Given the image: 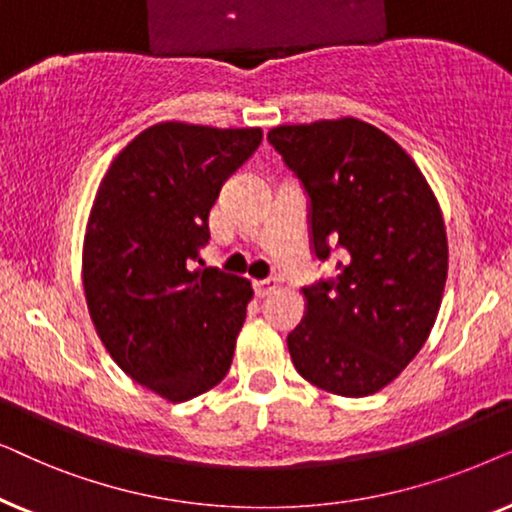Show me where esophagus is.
Masks as SVG:
<instances>
[{
    "mask_svg": "<svg viewBox=\"0 0 512 512\" xmlns=\"http://www.w3.org/2000/svg\"><path fill=\"white\" fill-rule=\"evenodd\" d=\"M252 288H255L257 297H267L278 288V281H276V278H264V281H255Z\"/></svg>",
    "mask_w": 512,
    "mask_h": 512,
    "instance_id": "1",
    "label": "esophagus"
}]
</instances>
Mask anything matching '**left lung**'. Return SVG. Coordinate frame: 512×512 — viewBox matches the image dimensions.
Listing matches in <instances>:
<instances>
[{
  "mask_svg": "<svg viewBox=\"0 0 512 512\" xmlns=\"http://www.w3.org/2000/svg\"><path fill=\"white\" fill-rule=\"evenodd\" d=\"M269 142L309 194L318 260L342 250L335 281L304 288L290 358L313 386L365 398L412 363L438 318L449 260L440 203L412 156L367 121L276 126Z\"/></svg>",
  "mask_w": 512,
  "mask_h": 512,
  "instance_id": "8db88e82",
  "label": "left lung"
}]
</instances>
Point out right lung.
<instances>
[{"mask_svg": "<svg viewBox=\"0 0 512 512\" xmlns=\"http://www.w3.org/2000/svg\"><path fill=\"white\" fill-rule=\"evenodd\" d=\"M262 128L161 121L109 163L86 222L88 313L128 377L185 403L227 377L252 299L248 278L194 269L224 180Z\"/></svg>", "mask_w": 512, "mask_h": 512, "instance_id": "1", "label": "right lung"}]
</instances>
